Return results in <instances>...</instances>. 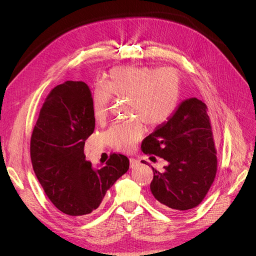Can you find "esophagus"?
<instances>
[{
    "label": "esophagus",
    "instance_id": "obj_1",
    "mask_svg": "<svg viewBox=\"0 0 256 256\" xmlns=\"http://www.w3.org/2000/svg\"><path fill=\"white\" fill-rule=\"evenodd\" d=\"M138 164H140V162H138V160H135V159H130V168H136Z\"/></svg>",
    "mask_w": 256,
    "mask_h": 256
}]
</instances>
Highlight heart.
Wrapping results in <instances>:
<instances>
[{
  "label": "heart",
  "mask_w": 256,
  "mask_h": 256,
  "mask_svg": "<svg viewBox=\"0 0 256 256\" xmlns=\"http://www.w3.org/2000/svg\"><path fill=\"white\" fill-rule=\"evenodd\" d=\"M180 90L181 80L174 68L116 67L108 74L104 86L95 88L93 114L96 122L101 123L108 116L112 95L128 99V116L138 120L114 125L105 134L114 148L125 151L142 138L144 130L140 119L150 127L168 121L178 104Z\"/></svg>",
  "instance_id": "obj_1"
}]
</instances>
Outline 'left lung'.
<instances>
[{
    "mask_svg": "<svg viewBox=\"0 0 256 256\" xmlns=\"http://www.w3.org/2000/svg\"><path fill=\"white\" fill-rule=\"evenodd\" d=\"M206 110V105L195 97L182 101L142 144L144 154L168 162L162 172L151 166L154 178L150 185L165 210L183 212L198 206L214 182L217 153Z\"/></svg>",
    "mask_w": 256,
    "mask_h": 256,
    "instance_id": "left-lung-1",
    "label": "left lung"
}]
</instances>
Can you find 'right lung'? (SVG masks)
Masks as SVG:
<instances>
[{
	"label": "right lung",
	"instance_id": "obj_1",
	"mask_svg": "<svg viewBox=\"0 0 256 256\" xmlns=\"http://www.w3.org/2000/svg\"><path fill=\"white\" fill-rule=\"evenodd\" d=\"M92 93L84 82L56 86L40 110L31 138L33 170L50 202L70 216L96 210L106 191L129 170V159L112 154L94 168L84 146L94 132Z\"/></svg>",
	"mask_w": 256,
	"mask_h": 256
}]
</instances>
